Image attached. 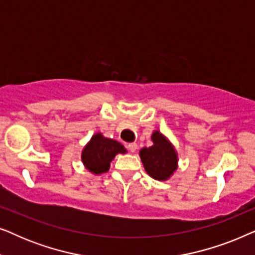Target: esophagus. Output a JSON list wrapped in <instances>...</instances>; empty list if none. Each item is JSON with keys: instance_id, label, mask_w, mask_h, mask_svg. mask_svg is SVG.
Listing matches in <instances>:
<instances>
[{"instance_id": "1", "label": "esophagus", "mask_w": 255, "mask_h": 255, "mask_svg": "<svg viewBox=\"0 0 255 255\" xmlns=\"http://www.w3.org/2000/svg\"><path fill=\"white\" fill-rule=\"evenodd\" d=\"M128 148L130 149V152L133 153V152L137 151V148H138V145L135 144V142H131V144H128Z\"/></svg>"}]
</instances>
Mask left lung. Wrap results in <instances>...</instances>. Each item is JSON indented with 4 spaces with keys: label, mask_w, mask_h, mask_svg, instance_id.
I'll list each match as a JSON object with an SVG mask.
<instances>
[{
    "label": "left lung",
    "mask_w": 255,
    "mask_h": 255,
    "mask_svg": "<svg viewBox=\"0 0 255 255\" xmlns=\"http://www.w3.org/2000/svg\"><path fill=\"white\" fill-rule=\"evenodd\" d=\"M151 139L153 145L139 151L146 173L154 180H169L179 167V155L175 146L159 130L153 131Z\"/></svg>",
    "instance_id": "obj_1"
}]
</instances>
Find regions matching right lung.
I'll use <instances>...</instances> for the list:
<instances>
[{"mask_svg": "<svg viewBox=\"0 0 255 255\" xmlns=\"http://www.w3.org/2000/svg\"><path fill=\"white\" fill-rule=\"evenodd\" d=\"M127 152V148L120 141L104 137L102 132H97L82 148L81 161L88 172L100 175L109 170L110 162L115 156Z\"/></svg>", "mask_w": 255, "mask_h": 255, "instance_id": "add662e5", "label": "right lung"}]
</instances>
